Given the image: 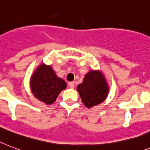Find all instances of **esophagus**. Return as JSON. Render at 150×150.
<instances>
[{"instance_id":"obj_1","label":"esophagus","mask_w":150,"mask_h":150,"mask_svg":"<svg viewBox=\"0 0 150 150\" xmlns=\"http://www.w3.org/2000/svg\"><path fill=\"white\" fill-rule=\"evenodd\" d=\"M69 87L70 88H74V82H69Z\"/></svg>"}]
</instances>
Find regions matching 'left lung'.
<instances>
[{
  "instance_id": "8db88e82",
  "label": "left lung",
  "mask_w": 150,
  "mask_h": 150,
  "mask_svg": "<svg viewBox=\"0 0 150 150\" xmlns=\"http://www.w3.org/2000/svg\"><path fill=\"white\" fill-rule=\"evenodd\" d=\"M76 90L84 105L91 108L106 98L109 85L102 72L91 70L84 76L83 82L77 86Z\"/></svg>"
}]
</instances>
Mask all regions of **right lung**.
I'll use <instances>...</instances> for the list:
<instances>
[{
  "instance_id": "right-lung-1",
  "label": "right lung",
  "mask_w": 150,
  "mask_h": 150,
  "mask_svg": "<svg viewBox=\"0 0 150 150\" xmlns=\"http://www.w3.org/2000/svg\"><path fill=\"white\" fill-rule=\"evenodd\" d=\"M67 86L64 80L58 77L52 67L45 64L38 67L30 79V88L34 96L47 105L54 103Z\"/></svg>"
}]
</instances>
